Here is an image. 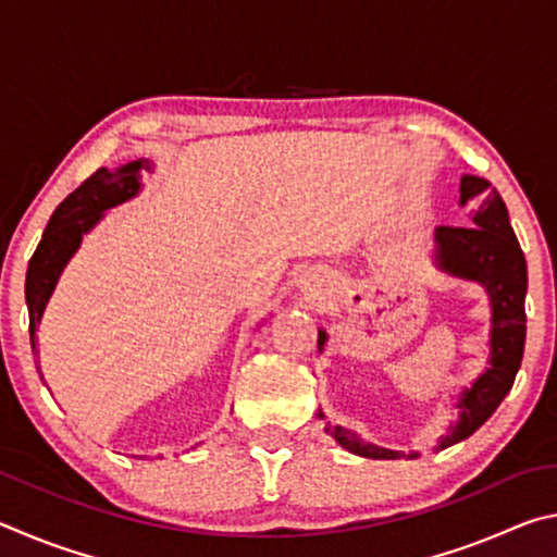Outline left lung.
I'll return each mask as SVG.
<instances>
[{
	"instance_id": "obj_1",
	"label": "left lung",
	"mask_w": 557,
	"mask_h": 557,
	"mask_svg": "<svg viewBox=\"0 0 557 557\" xmlns=\"http://www.w3.org/2000/svg\"><path fill=\"white\" fill-rule=\"evenodd\" d=\"M461 206H469L461 225H440L435 231L437 262L442 270L457 277L476 280L492 297V366L479 375L471 388L461 393L459 420L440 449L467 440L492 418L511 391L521 369L525 344V289L528 272L521 245H518L506 203L496 188L479 176H461ZM326 334L319 332L317 344L324 346ZM322 418V412H319ZM338 445L369 459H400L403 451H391L363 442L351 430L326 428ZM410 457H418V451Z\"/></svg>"
}]
</instances>
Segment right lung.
<instances>
[{"label": "right lung", "instance_id": "add662e5", "mask_svg": "<svg viewBox=\"0 0 557 557\" xmlns=\"http://www.w3.org/2000/svg\"><path fill=\"white\" fill-rule=\"evenodd\" d=\"M139 169H147L143 159L129 162L117 172L98 169L53 211L39 248L29 260V270H26V307H29L32 338L63 265L78 250L83 233H88L98 223L102 211L132 199L139 191Z\"/></svg>", "mask_w": 557, "mask_h": 557}]
</instances>
